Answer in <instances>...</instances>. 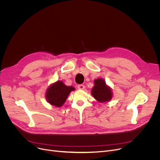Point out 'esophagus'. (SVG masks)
I'll use <instances>...</instances> for the list:
<instances>
[{
  "instance_id": "obj_1",
  "label": "esophagus",
  "mask_w": 160,
  "mask_h": 160,
  "mask_svg": "<svg viewBox=\"0 0 160 160\" xmlns=\"http://www.w3.org/2000/svg\"><path fill=\"white\" fill-rule=\"evenodd\" d=\"M78 88L79 90H84L85 88V87H84V85H83V84H79V85H78Z\"/></svg>"
}]
</instances>
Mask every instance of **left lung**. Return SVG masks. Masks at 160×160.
I'll return each instance as SVG.
<instances>
[{
  "label": "left lung",
  "mask_w": 160,
  "mask_h": 160,
  "mask_svg": "<svg viewBox=\"0 0 160 160\" xmlns=\"http://www.w3.org/2000/svg\"><path fill=\"white\" fill-rule=\"evenodd\" d=\"M92 96L99 102H106L113 97L112 88L106 83L102 78H98L94 81V86L92 89Z\"/></svg>",
  "instance_id": "obj_1"
}]
</instances>
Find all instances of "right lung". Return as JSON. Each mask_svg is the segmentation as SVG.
Instances as JSON below:
<instances>
[{"label":"right lung","instance_id":"right-lung-1","mask_svg":"<svg viewBox=\"0 0 160 160\" xmlns=\"http://www.w3.org/2000/svg\"><path fill=\"white\" fill-rule=\"evenodd\" d=\"M74 90V87L66 86L62 81H58L51 84L47 89L45 98L50 104L61 107L66 101L70 93Z\"/></svg>","mask_w":160,"mask_h":160}]
</instances>
